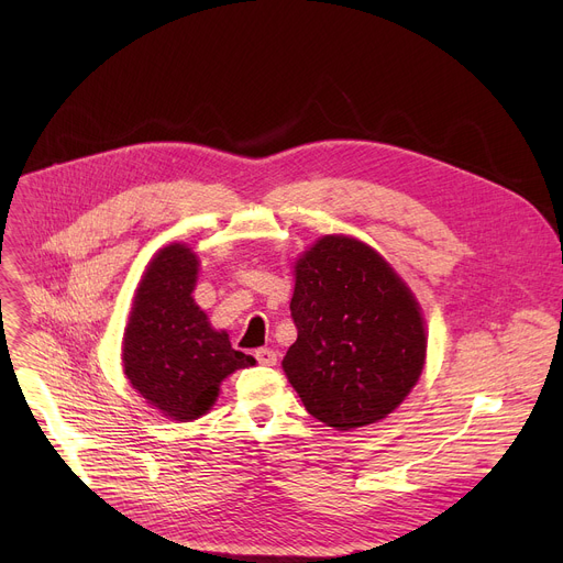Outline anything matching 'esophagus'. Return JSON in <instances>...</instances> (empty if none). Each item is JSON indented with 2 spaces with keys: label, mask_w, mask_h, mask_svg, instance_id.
<instances>
[{
  "label": "esophagus",
  "mask_w": 563,
  "mask_h": 563,
  "mask_svg": "<svg viewBox=\"0 0 563 563\" xmlns=\"http://www.w3.org/2000/svg\"><path fill=\"white\" fill-rule=\"evenodd\" d=\"M256 361H258L261 365H267V367H272V365H276V361H278V354H276L274 350H269V347H261V350H256Z\"/></svg>",
  "instance_id": "esophagus-1"
}]
</instances>
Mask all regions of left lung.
Here are the masks:
<instances>
[{"label": "left lung", "instance_id": "left-lung-1", "mask_svg": "<svg viewBox=\"0 0 563 563\" xmlns=\"http://www.w3.org/2000/svg\"><path fill=\"white\" fill-rule=\"evenodd\" d=\"M294 274L298 339L283 369L305 410L341 432L385 419L426 365V320L410 287L350 235L316 240Z\"/></svg>", "mask_w": 563, "mask_h": 563}]
</instances>
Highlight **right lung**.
I'll list each match as a JSON object with an SVG mask.
<instances>
[{
    "label": "right lung",
    "instance_id": "right-lung-1",
    "mask_svg": "<svg viewBox=\"0 0 563 563\" xmlns=\"http://www.w3.org/2000/svg\"><path fill=\"white\" fill-rule=\"evenodd\" d=\"M198 256L174 243L159 250L135 291L122 343V367L153 410L174 421H194L211 410L220 383L256 365L238 352L227 332H216L191 291Z\"/></svg>",
    "mask_w": 563,
    "mask_h": 563
}]
</instances>
